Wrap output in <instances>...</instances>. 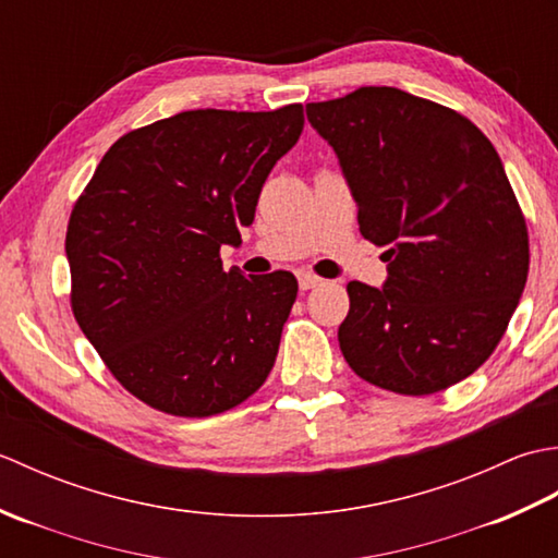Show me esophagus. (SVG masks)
Segmentation results:
<instances>
[{
	"label": "esophagus",
	"mask_w": 558,
	"mask_h": 558,
	"mask_svg": "<svg viewBox=\"0 0 558 558\" xmlns=\"http://www.w3.org/2000/svg\"><path fill=\"white\" fill-rule=\"evenodd\" d=\"M298 280H300V290H304V292L316 288V286H322V278L314 276V272H306V270L298 272Z\"/></svg>",
	"instance_id": "esophagus-1"
}]
</instances>
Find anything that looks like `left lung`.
Here are the masks:
<instances>
[{
    "mask_svg": "<svg viewBox=\"0 0 558 558\" xmlns=\"http://www.w3.org/2000/svg\"><path fill=\"white\" fill-rule=\"evenodd\" d=\"M340 160L384 288L352 280L338 328L352 372L429 396L489 360L525 290L527 225L499 153L468 117L390 86L310 102Z\"/></svg>",
    "mask_w": 558,
    "mask_h": 558,
    "instance_id": "1",
    "label": "left lung"
}]
</instances>
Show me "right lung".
<instances>
[{"label":"right lung","mask_w":558,"mask_h":558,"mask_svg":"<svg viewBox=\"0 0 558 558\" xmlns=\"http://www.w3.org/2000/svg\"><path fill=\"white\" fill-rule=\"evenodd\" d=\"M302 126V105L180 112L114 141L78 196L66 228L71 312L146 405L210 417L264 386L298 280L225 270L220 246L242 244Z\"/></svg>","instance_id":"1"}]
</instances>
